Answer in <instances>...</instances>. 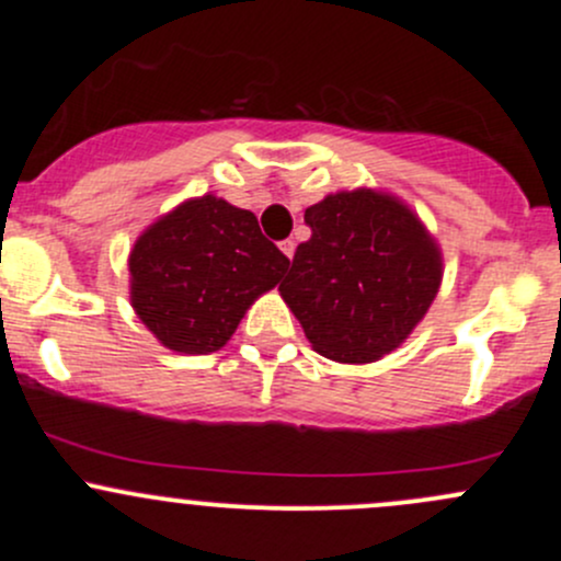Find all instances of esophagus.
<instances>
[{"instance_id":"1","label":"esophagus","mask_w":561,"mask_h":561,"mask_svg":"<svg viewBox=\"0 0 561 561\" xmlns=\"http://www.w3.org/2000/svg\"><path fill=\"white\" fill-rule=\"evenodd\" d=\"M279 249H282V254H285L287 260H293V254H296V241H290V239L282 241Z\"/></svg>"}]
</instances>
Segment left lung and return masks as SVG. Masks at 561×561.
Masks as SVG:
<instances>
[{
	"instance_id": "1",
	"label": "left lung",
	"mask_w": 561,
	"mask_h": 561,
	"mask_svg": "<svg viewBox=\"0 0 561 561\" xmlns=\"http://www.w3.org/2000/svg\"><path fill=\"white\" fill-rule=\"evenodd\" d=\"M282 298L312 347L336 364H375L423 320L443 285V249L390 192L342 190L307 208Z\"/></svg>"
}]
</instances>
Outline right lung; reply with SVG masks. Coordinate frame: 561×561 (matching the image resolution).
Segmentation results:
<instances>
[{"label":"right lung","mask_w":561,"mask_h":561,"mask_svg":"<svg viewBox=\"0 0 561 561\" xmlns=\"http://www.w3.org/2000/svg\"><path fill=\"white\" fill-rule=\"evenodd\" d=\"M129 304L162 347L217 353L290 260L257 217L217 195L190 197L162 214L129 249Z\"/></svg>","instance_id":"add662e5"}]
</instances>
